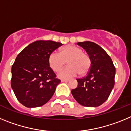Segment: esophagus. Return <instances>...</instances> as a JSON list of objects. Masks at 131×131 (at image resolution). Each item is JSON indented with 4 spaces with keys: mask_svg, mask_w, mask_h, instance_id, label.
<instances>
[{
    "mask_svg": "<svg viewBox=\"0 0 131 131\" xmlns=\"http://www.w3.org/2000/svg\"><path fill=\"white\" fill-rule=\"evenodd\" d=\"M69 81V80L68 79H62V82H65V83H68Z\"/></svg>",
    "mask_w": 131,
    "mask_h": 131,
    "instance_id": "obj_1",
    "label": "esophagus"
}]
</instances>
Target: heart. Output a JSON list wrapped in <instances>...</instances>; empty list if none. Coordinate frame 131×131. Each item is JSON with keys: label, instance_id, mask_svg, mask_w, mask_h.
I'll list each match as a JSON object with an SVG mask.
<instances>
[{"label": "heart", "instance_id": "obj_1", "mask_svg": "<svg viewBox=\"0 0 131 131\" xmlns=\"http://www.w3.org/2000/svg\"><path fill=\"white\" fill-rule=\"evenodd\" d=\"M48 62L55 72L61 71L68 62L69 66L59 74V77L62 79L71 78L78 73L80 75H85L91 67L89 56L83 52L81 48L73 45H67L61 50L60 53L52 52L49 56Z\"/></svg>", "mask_w": 131, "mask_h": 131}]
</instances>
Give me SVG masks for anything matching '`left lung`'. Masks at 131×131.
Wrapping results in <instances>:
<instances>
[{
  "label": "left lung",
  "mask_w": 131,
  "mask_h": 131,
  "mask_svg": "<svg viewBox=\"0 0 131 131\" xmlns=\"http://www.w3.org/2000/svg\"><path fill=\"white\" fill-rule=\"evenodd\" d=\"M91 60L87 75L77 79L78 86L71 93L76 101L86 107H97L106 101L115 84V68L104 50L90 41L77 42Z\"/></svg>",
  "instance_id": "obj_1"
}]
</instances>
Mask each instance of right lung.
<instances>
[{"mask_svg": "<svg viewBox=\"0 0 131 131\" xmlns=\"http://www.w3.org/2000/svg\"><path fill=\"white\" fill-rule=\"evenodd\" d=\"M62 45L52 40H37L16 57L12 67L11 86L25 107L43 106L54 94L60 80L50 67L48 58Z\"/></svg>", "mask_w": 131, "mask_h": 131, "instance_id": "right-lung-1", "label": "right lung"}]
</instances>
